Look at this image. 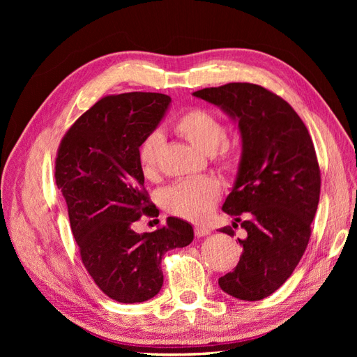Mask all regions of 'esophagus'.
<instances>
[{"mask_svg": "<svg viewBox=\"0 0 357 357\" xmlns=\"http://www.w3.org/2000/svg\"><path fill=\"white\" fill-rule=\"evenodd\" d=\"M211 232L210 228H205V226H195V235L197 236H205Z\"/></svg>", "mask_w": 357, "mask_h": 357, "instance_id": "esophagus-1", "label": "esophagus"}]
</instances>
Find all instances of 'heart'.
I'll return each instance as SVG.
<instances>
[{"instance_id":"b5f03b06","label":"heart","mask_w":357,"mask_h":357,"mask_svg":"<svg viewBox=\"0 0 357 357\" xmlns=\"http://www.w3.org/2000/svg\"><path fill=\"white\" fill-rule=\"evenodd\" d=\"M176 132L199 149L204 153H214L218 165L232 172L241 159L240 142L225 137L222 119L210 110L189 109L176 117ZM164 147V135L153 131L144 137L139 144L138 158L143 174L149 180H155L159 172V159ZM220 183L213 177H197L180 180L159 193L162 208L186 220H205L220 198Z\"/></svg>"}]
</instances>
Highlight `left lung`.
Masks as SVG:
<instances>
[{"mask_svg": "<svg viewBox=\"0 0 357 357\" xmlns=\"http://www.w3.org/2000/svg\"><path fill=\"white\" fill-rule=\"evenodd\" d=\"M238 122L243 152L222 210L245 231L240 262L219 278L226 294L261 301L294 273L311 236L320 198V168L308 129L278 95L253 83L193 92ZM243 217L245 220L241 221ZM220 232L234 236L231 226Z\"/></svg>", "mask_w": 357, "mask_h": 357, "instance_id": "8db88e82", "label": "left lung"}]
</instances>
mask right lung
<instances>
[{
  "mask_svg": "<svg viewBox=\"0 0 357 357\" xmlns=\"http://www.w3.org/2000/svg\"><path fill=\"white\" fill-rule=\"evenodd\" d=\"M169 102L168 95L153 92L104 96L74 122L58 149L56 186L82 262L96 286L123 304L158 295L162 256L193 240L192 225L177 218L153 232L132 229L142 214H159L144 189L138 149Z\"/></svg>",
  "mask_w": 357,
  "mask_h": 357,
  "instance_id": "obj_1",
  "label": "right lung"
}]
</instances>
